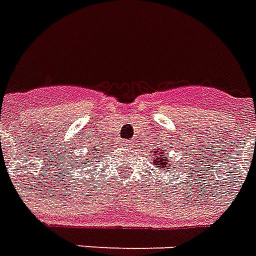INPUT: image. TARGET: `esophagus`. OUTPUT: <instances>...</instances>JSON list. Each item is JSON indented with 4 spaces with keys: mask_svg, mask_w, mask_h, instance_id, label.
Segmentation results:
<instances>
[{
    "mask_svg": "<svg viewBox=\"0 0 256 256\" xmlns=\"http://www.w3.org/2000/svg\"><path fill=\"white\" fill-rule=\"evenodd\" d=\"M124 146H128V148H132V146H134V140H124Z\"/></svg>",
    "mask_w": 256,
    "mask_h": 256,
    "instance_id": "34e87169",
    "label": "esophagus"
}]
</instances>
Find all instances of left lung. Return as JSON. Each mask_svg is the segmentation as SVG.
Listing matches in <instances>:
<instances>
[{
	"instance_id": "1",
	"label": "left lung",
	"mask_w": 256,
	"mask_h": 256,
	"mask_svg": "<svg viewBox=\"0 0 256 256\" xmlns=\"http://www.w3.org/2000/svg\"><path fill=\"white\" fill-rule=\"evenodd\" d=\"M152 160L156 170H168V168H172V164H170V162H168V152H166V148L152 152Z\"/></svg>"
}]
</instances>
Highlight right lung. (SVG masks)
Segmentation results:
<instances>
[{"label":"right lung","mask_w":256,"mask_h":256,"mask_svg":"<svg viewBox=\"0 0 256 256\" xmlns=\"http://www.w3.org/2000/svg\"><path fill=\"white\" fill-rule=\"evenodd\" d=\"M98 152H100L98 146H94V148H90V150L88 152V154H86V160H84L81 162L82 166H85V168H90L92 164H94L96 162H98V160H100V154H98Z\"/></svg>","instance_id":"1"}]
</instances>
